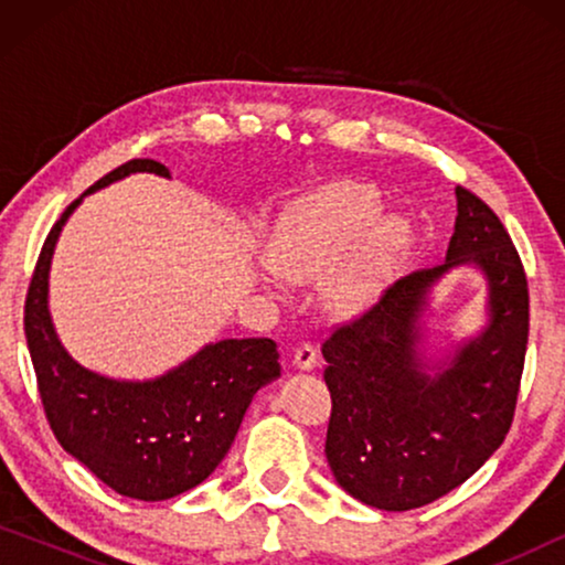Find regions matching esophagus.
<instances>
[{"instance_id": "1", "label": "esophagus", "mask_w": 565, "mask_h": 565, "mask_svg": "<svg viewBox=\"0 0 565 565\" xmlns=\"http://www.w3.org/2000/svg\"><path fill=\"white\" fill-rule=\"evenodd\" d=\"M292 362H296V367L300 370H313L319 365V352H316V347L311 342H300L296 347V354H292Z\"/></svg>"}]
</instances>
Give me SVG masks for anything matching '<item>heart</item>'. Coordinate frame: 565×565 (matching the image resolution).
Segmentation results:
<instances>
[{
    "label": "heart",
    "instance_id": "obj_1",
    "mask_svg": "<svg viewBox=\"0 0 565 565\" xmlns=\"http://www.w3.org/2000/svg\"><path fill=\"white\" fill-rule=\"evenodd\" d=\"M381 207V198L367 184H327L290 205L277 221L267 246L269 265L292 280H311L354 248L331 277L329 296L344 311L367 303L406 242V228L398 221H377Z\"/></svg>",
    "mask_w": 565,
    "mask_h": 565
}]
</instances>
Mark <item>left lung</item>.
I'll return each mask as SVG.
<instances>
[{
    "label": "left lung",
    "instance_id": "obj_1",
    "mask_svg": "<svg viewBox=\"0 0 565 565\" xmlns=\"http://www.w3.org/2000/svg\"><path fill=\"white\" fill-rule=\"evenodd\" d=\"M458 218L445 265L393 282L373 306L323 339L331 393L327 460L362 504L408 512L468 481L512 427L530 334L522 259L499 215L455 188ZM478 264L492 321L450 369L429 374L418 350L426 290L447 268Z\"/></svg>",
    "mask_w": 565,
    "mask_h": 565
}]
</instances>
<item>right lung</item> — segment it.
<instances>
[{
  "label": "right lung",
  "instance_id": "add662e5",
  "mask_svg": "<svg viewBox=\"0 0 565 565\" xmlns=\"http://www.w3.org/2000/svg\"><path fill=\"white\" fill-rule=\"evenodd\" d=\"M134 172L169 177L159 161L130 159L87 192ZM79 200L45 236L25 296V339L45 419L58 445L120 497L172 499L203 483L226 458L254 393L280 375V354L267 337L223 339L146 383L110 381L76 365L49 316V267Z\"/></svg>",
  "mask_w": 565,
  "mask_h": 565
}]
</instances>
